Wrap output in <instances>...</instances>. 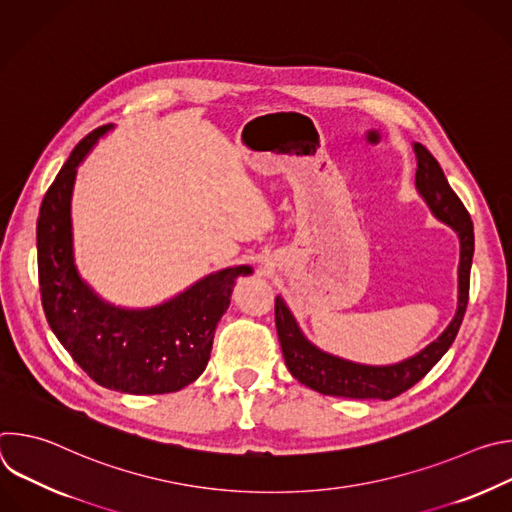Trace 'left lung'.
<instances>
[{"mask_svg":"<svg viewBox=\"0 0 512 512\" xmlns=\"http://www.w3.org/2000/svg\"><path fill=\"white\" fill-rule=\"evenodd\" d=\"M417 172L415 184L419 194L427 200L431 212L450 225L460 235V296L458 312L446 332L423 348L413 358H407L391 367H367V364L348 362L330 356L310 344L300 332L294 316L289 314L281 298H275V326L281 342L283 358L289 373L302 385L330 397L348 399H383L389 401L415 383H419L440 360L458 336L468 298H470V267L474 255V227L470 214L458 194L450 188L440 164L421 143H415Z\"/></svg>","mask_w":512,"mask_h":512,"instance_id":"1","label":"left lung"}]
</instances>
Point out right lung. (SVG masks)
Returning <instances> with one entry per match:
<instances>
[{
	"mask_svg": "<svg viewBox=\"0 0 512 512\" xmlns=\"http://www.w3.org/2000/svg\"><path fill=\"white\" fill-rule=\"evenodd\" d=\"M109 129L85 135L46 190L36 223L44 316L79 367L101 387L131 395L174 393L206 369L214 328L233 285L251 267L216 271L152 310H119L99 300L72 263L70 192L77 166Z\"/></svg>",
	"mask_w": 512,
	"mask_h": 512,
	"instance_id": "1",
	"label": "right lung"
}]
</instances>
